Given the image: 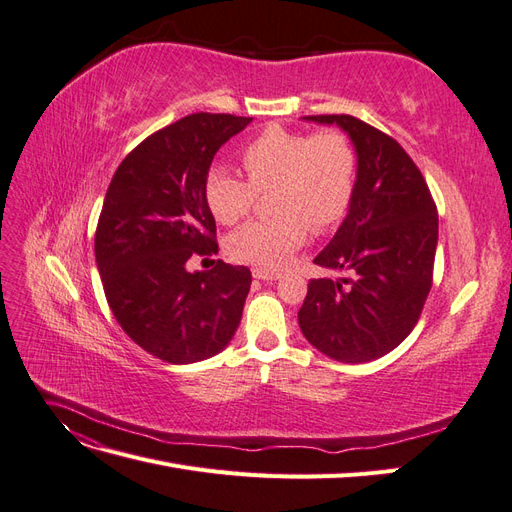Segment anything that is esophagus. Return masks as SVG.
Segmentation results:
<instances>
[{"mask_svg":"<svg viewBox=\"0 0 512 512\" xmlns=\"http://www.w3.org/2000/svg\"><path fill=\"white\" fill-rule=\"evenodd\" d=\"M252 275L256 277V280H262V282H273V280H277V277H280V273L265 271V269H254Z\"/></svg>","mask_w":512,"mask_h":512,"instance_id":"esophagus-1","label":"esophagus"}]
</instances>
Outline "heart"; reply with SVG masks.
I'll list each match as a JSON object with an SVG mask.
<instances>
[{
	"label": "heart",
	"mask_w": 512,
	"mask_h": 512,
	"mask_svg": "<svg viewBox=\"0 0 512 512\" xmlns=\"http://www.w3.org/2000/svg\"><path fill=\"white\" fill-rule=\"evenodd\" d=\"M247 179L213 168L205 198L215 220L230 226L250 215L260 192L271 194L269 220L245 224L228 239V254L247 265L277 269L305 243L344 220L356 183V153L346 132L316 134L269 126L241 151Z\"/></svg>",
	"instance_id": "obj_1"
}]
</instances>
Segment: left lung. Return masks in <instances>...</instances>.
<instances>
[{
    "mask_svg": "<svg viewBox=\"0 0 512 512\" xmlns=\"http://www.w3.org/2000/svg\"><path fill=\"white\" fill-rule=\"evenodd\" d=\"M339 126L356 149V183L346 220L314 258L337 277L307 284L299 309L305 339L339 363H367L414 329L433 282L438 209L395 138L352 115H312Z\"/></svg>",
    "mask_w": 512,
    "mask_h": 512,
    "instance_id": "8db88e82",
    "label": "left lung"
}]
</instances>
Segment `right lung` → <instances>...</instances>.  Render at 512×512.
I'll use <instances>...</instances> for the list:
<instances>
[{"mask_svg": "<svg viewBox=\"0 0 512 512\" xmlns=\"http://www.w3.org/2000/svg\"><path fill=\"white\" fill-rule=\"evenodd\" d=\"M252 117L194 113L153 132L119 164L96 228V262L108 307L134 344L173 365L222 352L235 335L252 273L218 260L205 198L209 166Z\"/></svg>", "mask_w": 512, "mask_h": 512, "instance_id": "obj_1", "label": "right lung"}]
</instances>
